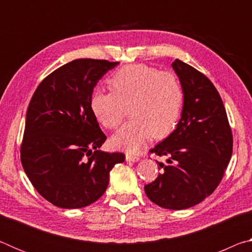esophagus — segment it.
Here are the masks:
<instances>
[{
  "label": "esophagus",
  "mask_w": 252,
  "mask_h": 252,
  "mask_svg": "<svg viewBox=\"0 0 252 252\" xmlns=\"http://www.w3.org/2000/svg\"><path fill=\"white\" fill-rule=\"evenodd\" d=\"M126 161H129V162H138L140 160V158L139 157H135V156L126 155Z\"/></svg>",
  "instance_id": "34e87169"
}]
</instances>
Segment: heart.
<instances>
[{
	"instance_id": "obj_1",
	"label": "heart",
	"mask_w": 252,
	"mask_h": 252,
	"mask_svg": "<svg viewBox=\"0 0 252 252\" xmlns=\"http://www.w3.org/2000/svg\"><path fill=\"white\" fill-rule=\"evenodd\" d=\"M112 91L95 90L90 106L93 116L108 129L121 125L130 109L132 119L111 138L114 149L136 153L151 135L167 136L179 120L183 93L176 75L146 64H131L110 80Z\"/></svg>"
}]
</instances>
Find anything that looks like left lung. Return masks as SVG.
Returning a JSON list of instances; mask_svg holds the SVG:
<instances>
[{"label": "left lung", "instance_id": "obj_1", "mask_svg": "<svg viewBox=\"0 0 252 252\" xmlns=\"http://www.w3.org/2000/svg\"><path fill=\"white\" fill-rule=\"evenodd\" d=\"M172 67L183 93L181 119L150 150L167 157V163L157 161L162 173L144 191L159 207L182 210L203 201L219 186L233 141L223 102L211 81L178 59Z\"/></svg>", "mask_w": 252, "mask_h": 252}]
</instances>
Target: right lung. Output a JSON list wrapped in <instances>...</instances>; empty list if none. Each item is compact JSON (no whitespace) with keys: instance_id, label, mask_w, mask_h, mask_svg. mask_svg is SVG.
<instances>
[{"instance_id":"add662e5","label":"right lung","mask_w":252,"mask_h":252,"mask_svg":"<svg viewBox=\"0 0 252 252\" xmlns=\"http://www.w3.org/2000/svg\"><path fill=\"white\" fill-rule=\"evenodd\" d=\"M119 62L78 59L42 81L27 111L21 162L42 197L64 209L87 207L108 188L123 153L99 150L106 140L90 100L99 80Z\"/></svg>"}]
</instances>
